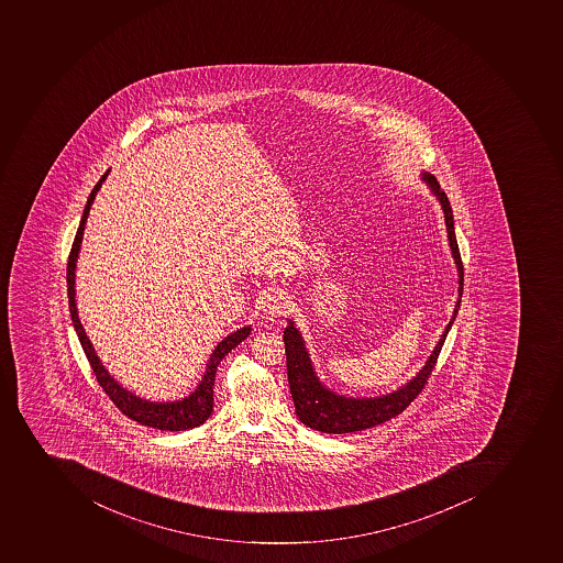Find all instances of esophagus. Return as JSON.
<instances>
[{
    "label": "esophagus",
    "instance_id": "esophagus-1",
    "mask_svg": "<svg viewBox=\"0 0 563 563\" xmlns=\"http://www.w3.org/2000/svg\"><path fill=\"white\" fill-rule=\"evenodd\" d=\"M286 311H288V302H286V298L283 295H272L263 303V312L268 318L283 317V314H286Z\"/></svg>",
    "mask_w": 563,
    "mask_h": 563
}]
</instances>
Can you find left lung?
Returning a JSON list of instances; mask_svg holds the SVG:
<instances>
[{
  "instance_id": "obj_1",
  "label": "left lung",
  "mask_w": 563,
  "mask_h": 563,
  "mask_svg": "<svg viewBox=\"0 0 563 563\" xmlns=\"http://www.w3.org/2000/svg\"><path fill=\"white\" fill-rule=\"evenodd\" d=\"M423 181L430 186L433 196L441 202L444 220H446L451 256L455 260L456 269H459V300H456L453 317L442 332L441 340L435 344L432 355L428 357L423 369H419L418 375L407 382V386L393 390L389 395L377 396V398H346V396L338 395L334 390L323 386L312 367L302 335L298 332L294 321L289 320L288 327L284 329L289 390H291L298 419L312 430L323 433H350L386 423L390 418H396L398 413L404 412L418 398L430 373L435 367L442 344L446 341L448 332H450L459 307H461L462 291H464V265H462L461 251L456 243L455 225H453L455 222H453L450 200L432 174L424 173Z\"/></svg>"
}]
</instances>
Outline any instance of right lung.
<instances>
[{"label": "right lung", "instance_id": "1", "mask_svg": "<svg viewBox=\"0 0 563 563\" xmlns=\"http://www.w3.org/2000/svg\"><path fill=\"white\" fill-rule=\"evenodd\" d=\"M108 174H110V170L102 174L98 185L93 186V190L90 191L87 205H85L84 217L79 220V228L76 231L73 249H70L69 261H67V295H69L70 320H73V325H75L81 349H84L85 355H87L90 366H92L93 375L98 378L99 386L110 396V400L115 404L117 409L121 410L124 416L133 419L136 423L158 428V430H168V432H183V430L200 427L213 412V386L217 366H219L220 361L231 350L236 349L238 344L242 343L246 335L251 334V327H243V329L236 330L233 334H229L225 340L220 341L219 346L211 353L208 366H206L205 377L199 382V386L190 396H186L183 400L167 401V404L142 400L139 396L124 389L108 373L107 367L102 366L101 361H99L98 353L93 350L92 343H90L89 338L85 334L81 321H79L75 289L76 261H78L79 245H81V240H84L85 223L89 219L90 206H92L93 199L98 196L99 188H101L102 183L107 179Z\"/></svg>", "mask_w": 563, "mask_h": 563}]
</instances>
